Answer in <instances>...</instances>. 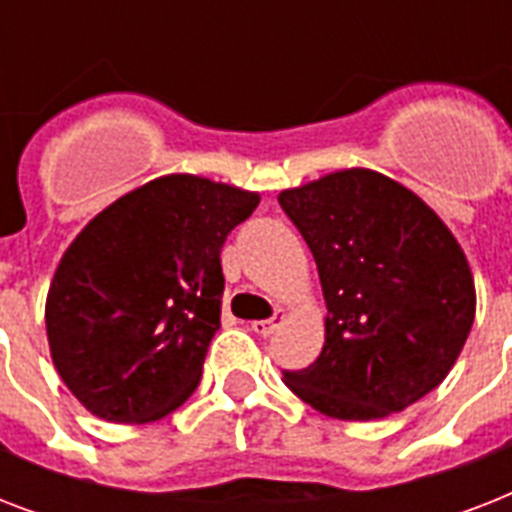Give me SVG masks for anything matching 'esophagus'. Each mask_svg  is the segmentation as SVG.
Masks as SVG:
<instances>
[{"mask_svg":"<svg viewBox=\"0 0 512 512\" xmlns=\"http://www.w3.org/2000/svg\"><path fill=\"white\" fill-rule=\"evenodd\" d=\"M284 319H287V313H284V311H276V313H273V319L252 321V324H249V329H252L255 335L268 337V335H273V332H276V329L281 327V321H284Z\"/></svg>","mask_w":512,"mask_h":512,"instance_id":"obj_1","label":"esophagus"}]
</instances>
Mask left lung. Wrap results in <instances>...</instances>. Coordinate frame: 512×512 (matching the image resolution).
Segmentation results:
<instances>
[{"instance_id": "1", "label": "left lung", "mask_w": 512, "mask_h": 512, "mask_svg": "<svg viewBox=\"0 0 512 512\" xmlns=\"http://www.w3.org/2000/svg\"><path fill=\"white\" fill-rule=\"evenodd\" d=\"M311 247L327 300V342L284 372L297 398L335 420H380L438 388L476 319L465 252L433 209L372 170L281 191Z\"/></svg>"}]
</instances>
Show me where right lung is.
Returning a JSON list of instances; mask_svg holds the SVG:
<instances>
[{"instance_id": "right-lung-1", "label": "right lung", "mask_w": 512, "mask_h": 512, "mask_svg": "<svg viewBox=\"0 0 512 512\" xmlns=\"http://www.w3.org/2000/svg\"><path fill=\"white\" fill-rule=\"evenodd\" d=\"M260 204L167 175L103 209L50 284L44 321L68 390L108 422H154L199 388L223 308L220 249Z\"/></svg>"}]
</instances>
